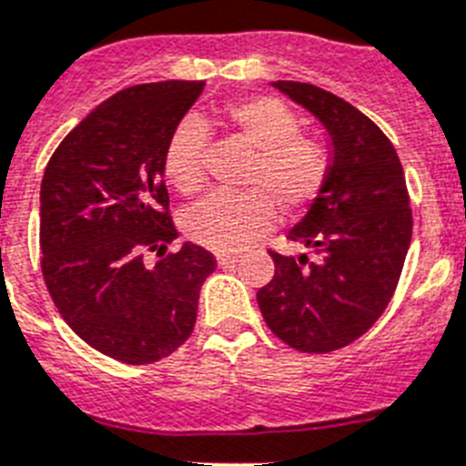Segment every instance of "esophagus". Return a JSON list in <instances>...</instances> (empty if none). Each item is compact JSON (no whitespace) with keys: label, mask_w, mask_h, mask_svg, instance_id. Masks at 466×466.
Masks as SVG:
<instances>
[{"label":"esophagus","mask_w":466,"mask_h":466,"mask_svg":"<svg viewBox=\"0 0 466 466\" xmlns=\"http://www.w3.org/2000/svg\"><path fill=\"white\" fill-rule=\"evenodd\" d=\"M236 261H238V255H230V252H218V255H217V264H218V267H221V268L233 267Z\"/></svg>","instance_id":"34e87169"}]
</instances>
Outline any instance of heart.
Wrapping results in <instances>:
<instances>
[{"mask_svg": "<svg viewBox=\"0 0 466 466\" xmlns=\"http://www.w3.org/2000/svg\"><path fill=\"white\" fill-rule=\"evenodd\" d=\"M233 136L245 142L255 161L249 164L242 187L249 192H214L186 211L183 230L202 248L233 252L267 233L276 221L299 218L317 202L330 178V155L319 140L302 137L295 111L279 97L257 95L238 99L224 109ZM205 121L180 118L164 147V171L183 195L205 186Z\"/></svg>", "mask_w": 466, "mask_h": 466, "instance_id": "heart-1", "label": "heart"}]
</instances>
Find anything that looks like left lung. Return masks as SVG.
I'll return each mask as SVG.
<instances>
[{
  "mask_svg": "<svg viewBox=\"0 0 466 466\" xmlns=\"http://www.w3.org/2000/svg\"><path fill=\"white\" fill-rule=\"evenodd\" d=\"M271 86L326 128L330 178L288 230L307 252H268L276 274L257 302L283 343L324 355L364 336L393 298L412 240L410 195L393 142L362 111L309 83Z\"/></svg>",
  "mask_w": 466,
  "mask_h": 466,
  "instance_id": "8db88e82",
  "label": "left lung"
}]
</instances>
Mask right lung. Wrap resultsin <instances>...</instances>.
Masks as SVG:
<instances>
[{
  "label": "right lung",
  "instance_id": "add662e5",
  "mask_svg": "<svg viewBox=\"0 0 466 466\" xmlns=\"http://www.w3.org/2000/svg\"><path fill=\"white\" fill-rule=\"evenodd\" d=\"M202 80L116 92L54 149L40 187L42 276L54 305L90 348L155 364L190 338L199 288L217 259L178 238L168 214L164 147L202 95ZM157 251L155 268L144 255Z\"/></svg>",
  "mask_w": 466,
  "mask_h": 466
}]
</instances>
